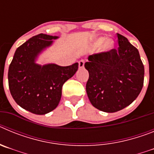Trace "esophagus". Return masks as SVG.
Returning <instances> with one entry per match:
<instances>
[{
    "label": "esophagus",
    "mask_w": 154,
    "mask_h": 154,
    "mask_svg": "<svg viewBox=\"0 0 154 154\" xmlns=\"http://www.w3.org/2000/svg\"><path fill=\"white\" fill-rule=\"evenodd\" d=\"M84 65H85V61L81 60L79 62V69H82L84 67Z\"/></svg>",
    "instance_id": "1"
}]
</instances>
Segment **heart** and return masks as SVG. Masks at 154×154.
I'll return each instance as SVG.
<instances>
[{
    "mask_svg": "<svg viewBox=\"0 0 154 154\" xmlns=\"http://www.w3.org/2000/svg\"><path fill=\"white\" fill-rule=\"evenodd\" d=\"M114 45H115V43H114L113 40H112V39H106V38H104V37L97 38L92 42V46L94 48H98L99 46H101L100 51L104 53L109 52V51L113 49Z\"/></svg>",
    "mask_w": 154,
    "mask_h": 154,
    "instance_id": "1",
    "label": "heart"
}]
</instances>
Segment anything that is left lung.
I'll return each instance as SVG.
<instances>
[{"label": "left lung", "mask_w": 154, "mask_h": 154, "mask_svg": "<svg viewBox=\"0 0 154 154\" xmlns=\"http://www.w3.org/2000/svg\"><path fill=\"white\" fill-rule=\"evenodd\" d=\"M118 49L88 57L86 92L94 107L115 112L131 104L142 90L144 66L140 53L126 37L117 33Z\"/></svg>", "instance_id": "1"}]
</instances>
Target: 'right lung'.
<instances>
[{
	"mask_svg": "<svg viewBox=\"0 0 154 154\" xmlns=\"http://www.w3.org/2000/svg\"><path fill=\"white\" fill-rule=\"evenodd\" d=\"M58 38L39 34L17 48L8 69V85L14 101L21 108L45 115L58 106L62 85L77 72L79 63L69 66L36 63L38 55Z\"/></svg>",
	"mask_w": 154,
	"mask_h": 154,
	"instance_id": "1",
	"label": "right lung"
}]
</instances>
